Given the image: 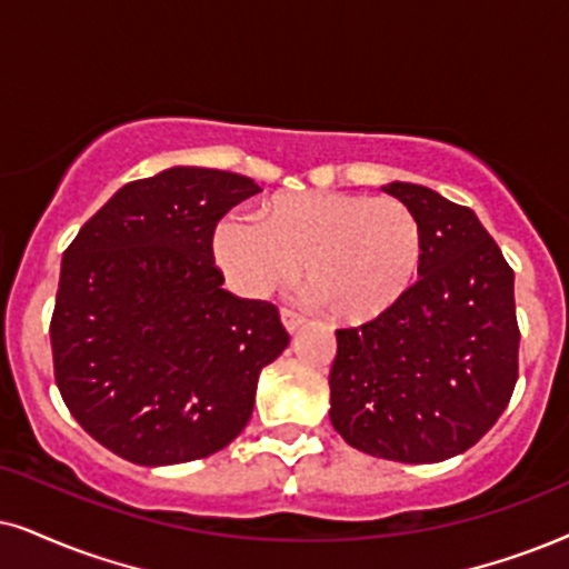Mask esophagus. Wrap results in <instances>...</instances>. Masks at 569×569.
I'll list each match as a JSON object with an SVG mask.
<instances>
[{
    "label": "esophagus",
    "mask_w": 569,
    "mask_h": 569,
    "mask_svg": "<svg viewBox=\"0 0 569 569\" xmlns=\"http://www.w3.org/2000/svg\"><path fill=\"white\" fill-rule=\"evenodd\" d=\"M280 320H283V326H286V330H289V333L299 330L301 322H305V318H301L299 312H293V309H289V307L280 309Z\"/></svg>",
    "instance_id": "34e87169"
}]
</instances>
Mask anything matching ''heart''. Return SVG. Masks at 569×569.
<instances>
[{
	"instance_id": "heart-1",
	"label": "heart",
	"mask_w": 569,
	"mask_h": 569,
	"mask_svg": "<svg viewBox=\"0 0 569 569\" xmlns=\"http://www.w3.org/2000/svg\"><path fill=\"white\" fill-rule=\"evenodd\" d=\"M212 254L236 291L264 297L297 278L336 320L368 322L412 291L426 260L422 222L405 201L372 193H283L254 220L226 218Z\"/></svg>"
}]
</instances>
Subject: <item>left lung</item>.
Returning <instances> with one entry per match:
<instances>
[{
    "mask_svg": "<svg viewBox=\"0 0 569 569\" xmlns=\"http://www.w3.org/2000/svg\"><path fill=\"white\" fill-rule=\"evenodd\" d=\"M422 222L420 280L391 312L336 330L330 422L370 457L426 465L462 455L517 383L515 272L470 207L388 183Z\"/></svg>",
    "mask_w": 569,
    "mask_h": 569,
    "instance_id": "8db88e82",
    "label": "left lung"
}]
</instances>
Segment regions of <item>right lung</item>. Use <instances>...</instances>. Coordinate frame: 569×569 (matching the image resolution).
<instances>
[{
	"mask_svg": "<svg viewBox=\"0 0 569 569\" xmlns=\"http://www.w3.org/2000/svg\"><path fill=\"white\" fill-rule=\"evenodd\" d=\"M257 191L239 172L162 170L126 183L64 249L54 380L112 455L191 462L247 428L260 372L289 333L276 305L222 289L212 236Z\"/></svg>",
	"mask_w": 569,
	"mask_h": 569,
	"instance_id": "1",
	"label": "right lung"
}]
</instances>
